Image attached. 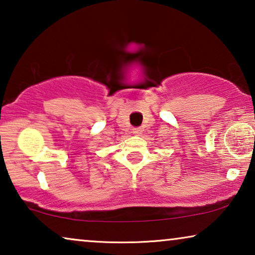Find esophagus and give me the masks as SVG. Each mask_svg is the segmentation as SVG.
Returning a JSON list of instances; mask_svg holds the SVG:
<instances>
[{"label":"esophagus","mask_w":255,"mask_h":255,"mask_svg":"<svg viewBox=\"0 0 255 255\" xmlns=\"http://www.w3.org/2000/svg\"><path fill=\"white\" fill-rule=\"evenodd\" d=\"M132 132H133L134 134H140L141 132H142V130H141L140 128H133V131H132Z\"/></svg>","instance_id":"34e87169"}]
</instances>
